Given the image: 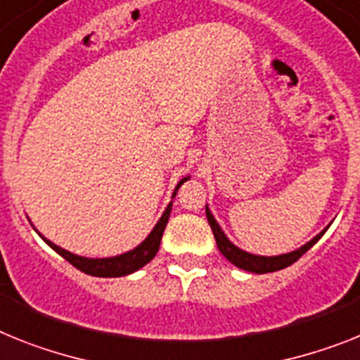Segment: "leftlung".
I'll return each instance as SVG.
<instances>
[{"mask_svg": "<svg viewBox=\"0 0 360 360\" xmlns=\"http://www.w3.org/2000/svg\"><path fill=\"white\" fill-rule=\"evenodd\" d=\"M207 219H208V225L212 229L214 232V238H216V243H217V249L225 256L231 264H234L236 267L243 269V271H250V273H258V274H264V273H274V271H280L283 267H289L291 264H295L302 255H306L307 250L311 247L315 245L316 241L322 238L324 232H320L319 236H315L309 243H306L304 247L300 249L292 250L289 255H282V256H255V255H249V252H243L241 249L234 247L231 241L226 240V236L223 234V231L219 229V225L216 223L214 216L210 214V210L207 208Z\"/></svg>", "mask_w": 360, "mask_h": 360, "instance_id": "left-lung-1", "label": "left lung"}]
</instances>
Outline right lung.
<instances>
[{
	"instance_id": "right-lung-1",
	"label": "right lung",
	"mask_w": 360,
	"mask_h": 360,
	"mask_svg": "<svg viewBox=\"0 0 360 360\" xmlns=\"http://www.w3.org/2000/svg\"><path fill=\"white\" fill-rule=\"evenodd\" d=\"M186 181V177L181 181L179 185L175 186L174 195L177 194V190L179 186L183 185ZM170 210H172V203L166 207L165 214L159 219V223L155 225L152 232H150V236L137 247V249L129 250L126 255L115 256V258H101V259H91V258H82V256L71 255L65 249H60L58 245H54L51 241H47L51 247H53L60 256L68 259L69 264L72 267H77L78 271H82L86 274H91V276H101V278H117V276H126V274L134 273L137 269H141L143 265H146L148 262H152L153 256L157 255V250H159V245H161V238L162 232H165V226L168 223V217H170Z\"/></svg>"
}]
</instances>
